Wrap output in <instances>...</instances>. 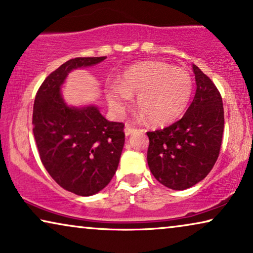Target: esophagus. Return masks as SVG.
I'll return each mask as SVG.
<instances>
[{"label": "esophagus", "mask_w": 253, "mask_h": 253, "mask_svg": "<svg viewBox=\"0 0 253 253\" xmlns=\"http://www.w3.org/2000/svg\"><path fill=\"white\" fill-rule=\"evenodd\" d=\"M134 132H137L136 127L131 126L130 124H126V127H124V133H126V136H130V134H132Z\"/></svg>", "instance_id": "obj_1"}]
</instances>
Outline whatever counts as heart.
<instances>
[{
  "label": "heart",
  "instance_id": "1",
  "mask_svg": "<svg viewBox=\"0 0 253 253\" xmlns=\"http://www.w3.org/2000/svg\"><path fill=\"white\" fill-rule=\"evenodd\" d=\"M191 75L184 69L165 62H143L124 71L120 83L106 89L110 109L117 115L137 105L147 121L154 126H165L178 119L188 107L192 94Z\"/></svg>",
  "mask_w": 253,
  "mask_h": 253
}]
</instances>
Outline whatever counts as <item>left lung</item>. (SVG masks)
I'll return each mask as SVG.
<instances>
[{"mask_svg": "<svg viewBox=\"0 0 253 253\" xmlns=\"http://www.w3.org/2000/svg\"><path fill=\"white\" fill-rule=\"evenodd\" d=\"M196 94L177 122L147 132V164L161 184L185 190L212 170L220 153L224 126L223 105L213 82L192 64Z\"/></svg>", "mask_w": 253, "mask_h": 253, "instance_id": "8db88e82", "label": "left lung"}]
</instances>
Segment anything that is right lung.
Segmentation results:
<instances>
[{"mask_svg": "<svg viewBox=\"0 0 253 253\" xmlns=\"http://www.w3.org/2000/svg\"><path fill=\"white\" fill-rule=\"evenodd\" d=\"M69 60L44 79L33 106V134L54 181L78 196H93L113 178L124 146L123 123L109 122L95 105L70 106L61 89L68 75L106 60Z\"/></svg>", "mask_w": 253, "mask_h": 253, "instance_id": "add662e5", "label": "right lung"}]
</instances>
